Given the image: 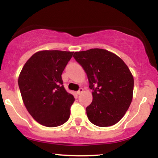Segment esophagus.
Here are the masks:
<instances>
[{"label":"esophagus","mask_w":158,"mask_h":158,"mask_svg":"<svg viewBox=\"0 0 158 158\" xmlns=\"http://www.w3.org/2000/svg\"><path fill=\"white\" fill-rule=\"evenodd\" d=\"M82 92H83V89H82V88H79V90H78V91L77 92V94H78V95H80V94H81V93H82Z\"/></svg>","instance_id":"34e87169"}]
</instances>
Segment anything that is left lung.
<instances>
[{
    "instance_id": "1",
    "label": "left lung",
    "mask_w": 158,
    "mask_h": 158,
    "mask_svg": "<svg viewBox=\"0 0 158 158\" xmlns=\"http://www.w3.org/2000/svg\"><path fill=\"white\" fill-rule=\"evenodd\" d=\"M74 59L84 69L93 90V101L86 108L88 118L95 126L118 123L132 101L134 78L119 56L103 49L75 52Z\"/></svg>"
}]
</instances>
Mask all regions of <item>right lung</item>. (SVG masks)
Segmentation results:
<instances>
[{
    "instance_id": "add662e5",
    "label": "right lung",
    "mask_w": 158,
    "mask_h": 158,
    "mask_svg": "<svg viewBox=\"0 0 158 158\" xmlns=\"http://www.w3.org/2000/svg\"><path fill=\"white\" fill-rule=\"evenodd\" d=\"M74 52L43 50L25 63L19 77L23 102L30 115L47 127L68 120L75 100L64 89L61 74Z\"/></svg>"
}]
</instances>
